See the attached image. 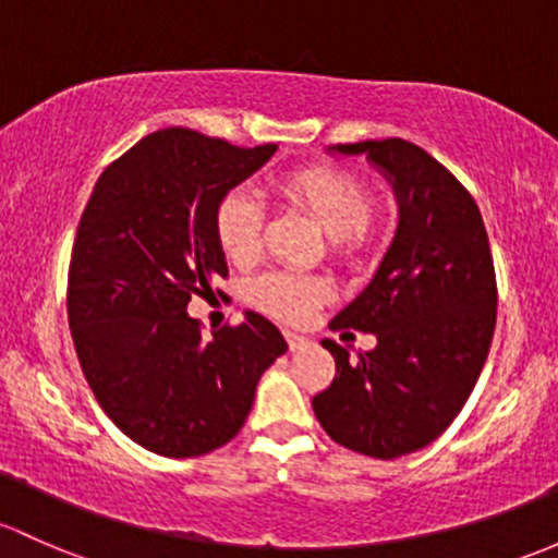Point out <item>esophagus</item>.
Masks as SVG:
<instances>
[{"label": "esophagus", "mask_w": 558, "mask_h": 558, "mask_svg": "<svg viewBox=\"0 0 558 558\" xmlns=\"http://www.w3.org/2000/svg\"><path fill=\"white\" fill-rule=\"evenodd\" d=\"M286 342H289V350L291 353H296V350H304L310 344L307 337H299L294 331H286Z\"/></svg>", "instance_id": "esophagus-1"}]
</instances>
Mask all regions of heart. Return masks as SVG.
Masks as SVG:
<instances>
[{
	"label": "heart",
	"instance_id": "b5f03b06",
	"mask_svg": "<svg viewBox=\"0 0 558 558\" xmlns=\"http://www.w3.org/2000/svg\"><path fill=\"white\" fill-rule=\"evenodd\" d=\"M278 190L318 221L331 238L333 256L355 259L366 248L374 195L357 175L333 166H307L286 175ZM262 225V203L248 190L225 192L214 205V238L221 254L234 264H248L259 256ZM328 294L331 289L324 278L294 269H272L248 286L251 304L283 324H304Z\"/></svg>",
	"mask_w": 558,
	"mask_h": 558
}]
</instances>
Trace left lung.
<instances>
[{
	"label": "left lung",
	"mask_w": 558,
	"mask_h": 558,
	"mask_svg": "<svg viewBox=\"0 0 558 558\" xmlns=\"http://www.w3.org/2000/svg\"><path fill=\"white\" fill-rule=\"evenodd\" d=\"M366 155L398 197V230L372 283L328 324L377 337L350 357L324 339L337 374L313 398L328 436L392 460L436 441L454 422L489 355L497 278L471 192L436 157L403 138L339 144Z\"/></svg>",
	"instance_id": "1"
}]
</instances>
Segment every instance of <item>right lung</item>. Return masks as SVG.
<instances>
[{"label":"right lung","mask_w":558,"mask_h":558,"mask_svg":"<svg viewBox=\"0 0 558 558\" xmlns=\"http://www.w3.org/2000/svg\"><path fill=\"white\" fill-rule=\"evenodd\" d=\"M278 146L190 128L141 138L93 186L74 238L66 310L82 374L109 420L162 457H201L238 436L259 377L289 350L259 313L203 339L186 315L227 262L214 205Z\"/></svg>","instance_id":"1"}]
</instances>
